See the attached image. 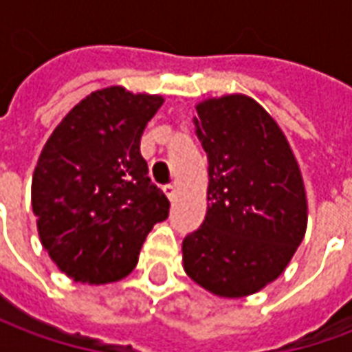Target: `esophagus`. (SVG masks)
I'll use <instances>...</instances> for the list:
<instances>
[{"mask_svg":"<svg viewBox=\"0 0 352 352\" xmlns=\"http://www.w3.org/2000/svg\"><path fill=\"white\" fill-rule=\"evenodd\" d=\"M164 194H166V196H168V198L173 201V199H175V196H177L175 184H166V186H164Z\"/></svg>","mask_w":352,"mask_h":352,"instance_id":"esophagus-1","label":"esophagus"}]
</instances>
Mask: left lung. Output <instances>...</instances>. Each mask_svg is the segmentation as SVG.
Instances as JSON below:
<instances>
[{
  "label": "left lung",
  "instance_id": "8db88e82",
  "mask_svg": "<svg viewBox=\"0 0 352 352\" xmlns=\"http://www.w3.org/2000/svg\"><path fill=\"white\" fill-rule=\"evenodd\" d=\"M196 111L209 204L184 237V272L217 296L254 294L285 272L305 236L302 173L279 126L251 98L224 96Z\"/></svg>",
  "mask_w": 352,
  "mask_h": 352
}]
</instances>
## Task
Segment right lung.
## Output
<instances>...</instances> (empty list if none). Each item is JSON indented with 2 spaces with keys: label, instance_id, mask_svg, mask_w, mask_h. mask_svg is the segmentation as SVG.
<instances>
[{
  "label": "right lung",
  "instance_id": "1",
  "mask_svg": "<svg viewBox=\"0 0 352 352\" xmlns=\"http://www.w3.org/2000/svg\"><path fill=\"white\" fill-rule=\"evenodd\" d=\"M162 96L120 87L92 92L47 141L32 181V207L43 247L77 283L126 277L169 199L151 181L139 153Z\"/></svg>",
  "mask_w": 352,
  "mask_h": 352
}]
</instances>
